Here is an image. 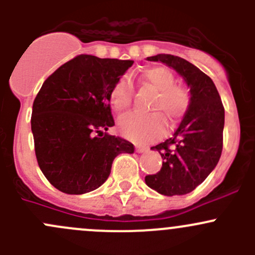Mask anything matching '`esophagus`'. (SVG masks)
Segmentation results:
<instances>
[{
    "label": "esophagus",
    "mask_w": 255,
    "mask_h": 255,
    "mask_svg": "<svg viewBox=\"0 0 255 255\" xmlns=\"http://www.w3.org/2000/svg\"><path fill=\"white\" fill-rule=\"evenodd\" d=\"M135 150H137V153H144V151L148 150V146H144V145H135Z\"/></svg>",
    "instance_id": "34e87169"
}]
</instances>
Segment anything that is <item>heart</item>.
I'll list each match as a JSON object with an SVG mask.
<instances>
[{
	"mask_svg": "<svg viewBox=\"0 0 255 255\" xmlns=\"http://www.w3.org/2000/svg\"><path fill=\"white\" fill-rule=\"evenodd\" d=\"M142 81L156 92L150 109L160 112L169 125L176 123L185 115L189 109L190 95L184 87L175 85V78L170 70L163 66L149 68L142 74ZM110 102L118 113H123L129 109L132 104V90L127 80L121 79L113 85L110 92ZM160 114L129 113L121 118V132L134 142L158 139L164 130V120Z\"/></svg>",
	"mask_w": 255,
	"mask_h": 255,
	"instance_id": "obj_1",
	"label": "heart"
}]
</instances>
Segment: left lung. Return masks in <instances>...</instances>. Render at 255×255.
Listing matches in <instances>:
<instances>
[{
	"label": "left lung",
	"instance_id": "obj_1",
	"mask_svg": "<svg viewBox=\"0 0 255 255\" xmlns=\"http://www.w3.org/2000/svg\"><path fill=\"white\" fill-rule=\"evenodd\" d=\"M149 61L170 66L190 89V105L173 137L151 146L163 159L160 171L145 176L150 189L165 196L185 195L196 189L221 158L225 109L210 76L180 56L158 54Z\"/></svg>",
	"mask_w": 255,
	"mask_h": 255
}]
</instances>
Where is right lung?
Wrapping results in <instances>:
<instances>
[{"instance_id":"add662e5","label":"right lung","mask_w":255,"mask_h":255,"mask_svg":"<svg viewBox=\"0 0 255 255\" xmlns=\"http://www.w3.org/2000/svg\"><path fill=\"white\" fill-rule=\"evenodd\" d=\"M133 63L81 54L40 87L30 118L35 156L59 191H94L110 176L118 154L134 151L130 142L106 133L115 126L110 92Z\"/></svg>"}]
</instances>
